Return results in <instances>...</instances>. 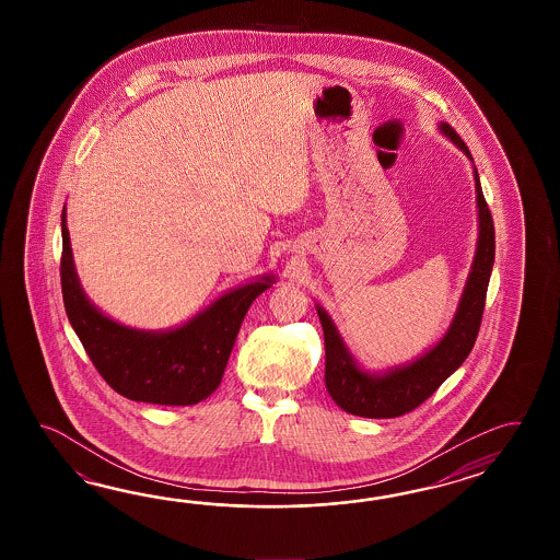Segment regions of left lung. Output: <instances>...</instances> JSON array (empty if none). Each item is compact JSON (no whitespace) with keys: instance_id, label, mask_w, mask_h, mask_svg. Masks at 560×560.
<instances>
[{"instance_id":"1","label":"left lung","mask_w":560,"mask_h":560,"mask_svg":"<svg viewBox=\"0 0 560 560\" xmlns=\"http://www.w3.org/2000/svg\"><path fill=\"white\" fill-rule=\"evenodd\" d=\"M441 128L472 160L466 143L453 126L442 124ZM475 182L480 234H478L472 272L468 276L465 294L454 316L451 330L430 352L408 366L386 372L382 376H372L369 372L358 369L357 362L348 354L345 342L336 332L332 320L324 310L318 308L322 330H324V350H326V369H324L326 390L332 396L334 402L348 415L364 418H396L402 417L406 412H412L436 393L442 382L446 381L470 354L480 330L482 312L487 304L488 280L494 264V222L488 210L476 170Z\"/></svg>"}]
</instances>
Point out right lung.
<instances>
[{"mask_svg":"<svg viewBox=\"0 0 560 560\" xmlns=\"http://www.w3.org/2000/svg\"><path fill=\"white\" fill-rule=\"evenodd\" d=\"M61 296L68 320L100 376L116 393L150 405L190 406L220 386L242 320L275 280L242 285L170 332H140L106 318L84 296L73 270L66 212L61 214Z\"/></svg>","mask_w":560,"mask_h":560,"instance_id":"right-lung-1","label":"right lung"}]
</instances>
